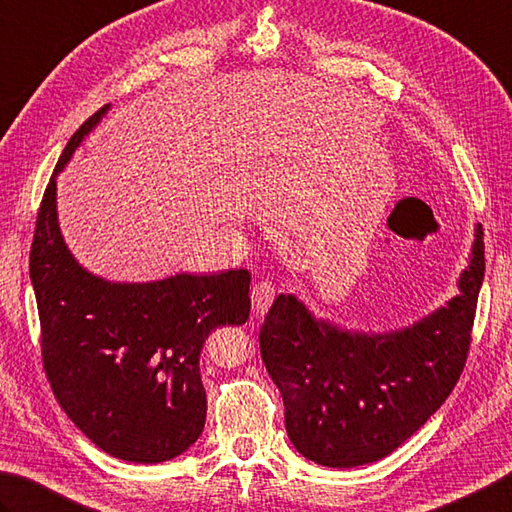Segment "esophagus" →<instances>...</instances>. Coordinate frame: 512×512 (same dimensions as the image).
<instances>
[{
    "mask_svg": "<svg viewBox=\"0 0 512 512\" xmlns=\"http://www.w3.org/2000/svg\"><path fill=\"white\" fill-rule=\"evenodd\" d=\"M274 303V285L269 281H263L254 285L252 289V310H254V316L260 318L265 316L269 307H272Z\"/></svg>",
    "mask_w": 512,
    "mask_h": 512,
    "instance_id": "34e87169",
    "label": "esophagus"
}]
</instances>
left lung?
I'll list each match as a JSON object with an SVG mask.
<instances>
[{
    "instance_id": "left-lung-1",
    "label": "left lung",
    "mask_w": 512,
    "mask_h": 512,
    "mask_svg": "<svg viewBox=\"0 0 512 512\" xmlns=\"http://www.w3.org/2000/svg\"><path fill=\"white\" fill-rule=\"evenodd\" d=\"M481 236L477 227L459 294L401 330H347L316 318L296 294L276 296L260 327V356L303 457L327 468L372 464L441 408L466 365L486 267Z\"/></svg>"
}]
</instances>
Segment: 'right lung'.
Masks as SVG:
<instances>
[{"label":"right lung","instance_id":"obj_1","mask_svg":"<svg viewBox=\"0 0 512 512\" xmlns=\"http://www.w3.org/2000/svg\"><path fill=\"white\" fill-rule=\"evenodd\" d=\"M106 111L73 133L37 214L31 283L42 359L55 399L95 446L133 464H162L205 428L202 345L216 327L247 321L252 276L227 269L113 283L77 263L57 220V173Z\"/></svg>","mask_w":512,"mask_h":512}]
</instances>
